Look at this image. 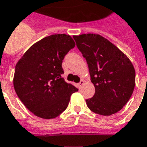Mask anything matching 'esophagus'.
Listing matches in <instances>:
<instances>
[{
	"label": "esophagus",
	"mask_w": 147,
	"mask_h": 147,
	"mask_svg": "<svg viewBox=\"0 0 147 147\" xmlns=\"http://www.w3.org/2000/svg\"><path fill=\"white\" fill-rule=\"evenodd\" d=\"M84 84H85V81H84V80H82V81H81V82H79L78 84V88H82V86L84 85Z\"/></svg>",
	"instance_id": "esophagus-1"
}]
</instances>
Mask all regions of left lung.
<instances>
[{
  "label": "left lung",
  "instance_id": "8db88e82",
  "mask_svg": "<svg viewBox=\"0 0 147 147\" xmlns=\"http://www.w3.org/2000/svg\"><path fill=\"white\" fill-rule=\"evenodd\" d=\"M88 64L95 94L86 100L92 112L111 115L120 111L131 98L135 85V70L127 56L98 34L74 35Z\"/></svg>",
  "mask_w": 147,
  "mask_h": 147
}]
</instances>
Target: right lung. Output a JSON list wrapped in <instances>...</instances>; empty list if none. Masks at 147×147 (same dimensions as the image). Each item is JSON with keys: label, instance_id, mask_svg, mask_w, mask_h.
Instances as JSON below:
<instances>
[{"label": "right lung", "instance_id": "obj_1", "mask_svg": "<svg viewBox=\"0 0 147 147\" xmlns=\"http://www.w3.org/2000/svg\"><path fill=\"white\" fill-rule=\"evenodd\" d=\"M75 42L70 35L55 34L34 43L16 65L13 86L27 109L40 118H56L78 91L62 78V60Z\"/></svg>", "mask_w": 147, "mask_h": 147}]
</instances>
